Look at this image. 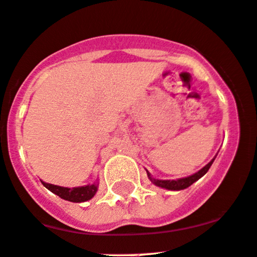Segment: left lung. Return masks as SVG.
<instances>
[{"instance_id": "left-lung-1", "label": "left lung", "mask_w": 257, "mask_h": 257, "mask_svg": "<svg viewBox=\"0 0 257 257\" xmlns=\"http://www.w3.org/2000/svg\"><path fill=\"white\" fill-rule=\"evenodd\" d=\"M217 156V155H216ZM216 156L213 157L212 160L210 161V162L207 163L205 167H202L201 170L197 171L196 173L191 174V176L189 177H185V178H179V179H156L154 178V177L151 176L150 173H149V171L146 170V173H148V177L149 179L151 180L152 183H154L155 185H157V187L160 188H163V189H167V190H183V189H187L188 187H190L193 183H195L196 180H199L201 177H204L205 174L207 173V171L210 170V167L212 166L213 161H215Z\"/></svg>"}]
</instances>
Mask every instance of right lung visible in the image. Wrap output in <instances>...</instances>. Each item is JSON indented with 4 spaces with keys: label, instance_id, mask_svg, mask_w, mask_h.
Returning a JSON list of instances; mask_svg holds the SVG:
<instances>
[{
    "label": "right lung",
    "instance_id": "right-lung-1",
    "mask_svg": "<svg viewBox=\"0 0 257 257\" xmlns=\"http://www.w3.org/2000/svg\"><path fill=\"white\" fill-rule=\"evenodd\" d=\"M45 188L49 189L53 194L58 195L61 199L67 200L70 202H85L87 200L92 199L96 194L98 189V182L92 183V184L84 185V187H74V188H67L60 187V185L50 184V183L42 182Z\"/></svg>",
    "mask_w": 257,
    "mask_h": 257
}]
</instances>
